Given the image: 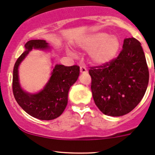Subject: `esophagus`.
<instances>
[{
	"label": "esophagus",
	"mask_w": 155,
	"mask_h": 155,
	"mask_svg": "<svg viewBox=\"0 0 155 155\" xmlns=\"http://www.w3.org/2000/svg\"><path fill=\"white\" fill-rule=\"evenodd\" d=\"M80 72L82 73H87V69L83 66L80 67Z\"/></svg>",
	"instance_id": "obj_1"
}]
</instances>
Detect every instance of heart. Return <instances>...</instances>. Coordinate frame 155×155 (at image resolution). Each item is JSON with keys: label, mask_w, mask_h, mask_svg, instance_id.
<instances>
[{"label": "heart", "mask_w": 155, "mask_h": 155, "mask_svg": "<svg viewBox=\"0 0 155 155\" xmlns=\"http://www.w3.org/2000/svg\"><path fill=\"white\" fill-rule=\"evenodd\" d=\"M79 46L89 51V56L94 64L105 65L116 58L121 43L115 36H109L107 33H98L84 38L79 43Z\"/></svg>", "instance_id": "heart-1"}]
</instances>
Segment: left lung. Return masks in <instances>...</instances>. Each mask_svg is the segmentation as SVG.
<instances>
[{
    "label": "left lung",
    "mask_w": 155,
    "mask_h": 155,
    "mask_svg": "<svg viewBox=\"0 0 155 155\" xmlns=\"http://www.w3.org/2000/svg\"><path fill=\"white\" fill-rule=\"evenodd\" d=\"M92 95L98 109L110 116H121L141 101L149 79L141 43L134 38L124 40L123 49L105 65L90 67Z\"/></svg>",
    "instance_id": "obj_1"
}]
</instances>
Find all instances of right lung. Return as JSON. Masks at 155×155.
Wrapping results in <instances>:
<instances>
[{
	"instance_id": "right-lung-1",
	"label": "right lung",
	"mask_w": 155,
	"mask_h": 155,
	"mask_svg": "<svg viewBox=\"0 0 155 155\" xmlns=\"http://www.w3.org/2000/svg\"><path fill=\"white\" fill-rule=\"evenodd\" d=\"M48 43L43 40H30L25 51L15 61L12 75V92L15 101L28 114L40 120H52L63 113L68 104V91L79 75V67H65L57 64L44 88L34 94L26 93L20 87L18 68L32 48H47Z\"/></svg>"
}]
</instances>
